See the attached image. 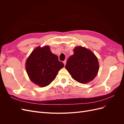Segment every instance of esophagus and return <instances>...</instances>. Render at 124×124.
Here are the masks:
<instances>
[{
    "instance_id": "obj_1",
    "label": "esophagus",
    "mask_w": 124,
    "mask_h": 124,
    "mask_svg": "<svg viewBox=\"0 0 124 124\" xmlns=\"http://www.w3.org/2000/svg\"><path fill=\"white\" fill-rule=\"evenodd\" d=\"M66 62H67V61H66V60H65V61H63V63H64V65H65V66L66 65Z\"/></svg>"
}]
</instances>
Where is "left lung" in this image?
<instances>
[{
  "label": "left lung",
  "mask_w": 124,
  "mask_h": 124,
  "mask_svg": "<svg viewBox=\"0 0 124 124\" xmlns=\"http://www.w3.org/2000/svg\"><path fill=\"white\" fill-rule=\"evenodd\" d=\"M73 55L67 60L65 66L74 80L82 84L88 83L94 79L99 69L96 55L87 48L77 46Z\"/></svg>",
  "instance_id": "obj_1"
}]
</instances>
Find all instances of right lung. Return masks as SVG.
I'll return each instance as SVG.
<instances>
[{
  "label": "right lung",
  "mask_w": 124,
  "mask_h": 124,
  "mask_svg": "<svg viewBox=\"0 0 124 124\" xmlns=\"http://www.w3.org/2000/svg\"><path fill=\"white\" fill-rule=\"evenodd\" d=\"M26 70L31 80L40 87L52 83L58 71L64 67L57 55L51 52L49 46H38L33 50L26 62Z\"/></svg>",
  "instance_id": "right-lung-1"
}]
</instances>
